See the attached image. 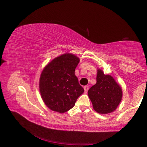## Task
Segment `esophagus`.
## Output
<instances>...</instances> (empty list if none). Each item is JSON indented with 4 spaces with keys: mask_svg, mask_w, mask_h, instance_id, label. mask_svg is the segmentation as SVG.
<instances>
[{
    "mask_svg": "<svg viewBox=\"0 0 147 147\" xmlns=\"http://www.w3.org/2000/svg\"><path fill=\"white\" fill-rule=\"evenodd\" d=\"M84 91H85V93H87V92H88V89H89V86H84Z\"/></svg>",
    "mask_w": 147,
    "mask_h": 147,
    "instance_id": "esophagus-1",
    "label": "esophagus"
}]
</instances>
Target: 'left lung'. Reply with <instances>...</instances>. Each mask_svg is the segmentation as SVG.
Instances as JSON below:
<instances>
[{
    "label": "left lung",
    "instance_id": "left-lung-1",
    "mask_svg": "<svg viewBox=\"0 0 147 147\" xmlns=\"http://www.w3.org/2000/svg\"><path fill=\"white\" fill-rule=\"evenodd\" d=\"M122 94L121 88L113 77L98 69L96 83L88 91L94 110L101 114L112 112L121 101Z\"/></svg>",
    "mask_w": 147,
    "mask_h": 147
}]
</instances>
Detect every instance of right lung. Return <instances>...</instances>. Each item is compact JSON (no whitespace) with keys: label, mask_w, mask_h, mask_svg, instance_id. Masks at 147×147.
Masks as SVG:
<instances>
[{"label":"right lung","mask_w":147,"mask_h":147,"mask_svg":"<svg viewBox=\"0 0 147 147\" xmlns=\"http://www.w3.org/2000/svg\"><path fill=\"white\" fill-rule=\"evenodd\" d=\"M80 59L71 54L54 59L45 67L39 80V91L51 110L63 113L73 108L84 89L74 74Z\"/></svg>","instance_id":"add662e5"}]
</instances>
